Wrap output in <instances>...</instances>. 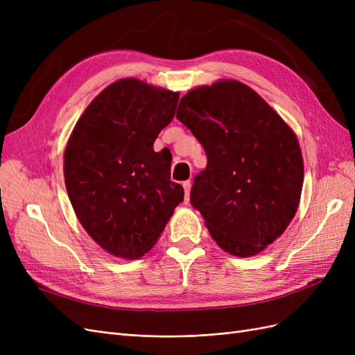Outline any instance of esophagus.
Segmentation results:
<instances>
[{
	"label": "esophagus",
	"mask_w": 355,
	"mask_h": 355,
	"mask_svg": "<svg viewBox=\"0 0 355 355\" xmlns=\"http://www.w3.org/2000/svg\"><path fill=\"white\" fill-rule=\"evenodd\" d=\"M184 189H185V202L189 201V192H191V182H184Z\"/></svg>",
	"instance_id": "esophagus-1"
}]
</instances>
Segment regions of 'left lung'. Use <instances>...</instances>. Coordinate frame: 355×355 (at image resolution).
Returning <instances> with one entry per match:
<instances>
[{
    "instance_id": "1",
    "label": "left lung",
    "mask_w": 355,
    "mask_h": 355,
    "mask_svg": "<svg viewBox=\"0 0 355 355\" xmlns=\"http://www.w3.org/2000/svg\"><path fill=\"white\" fill-rule=\"evenodd\" d=\"M176 118L207 155L191 204L227 253L262 252L295 218L304 185L297 137L259 94L235 80L189 90Z\"/></svg>"
}]
</instances>
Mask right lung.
Masks as SVG:
<instances>
[{"label":"right lung","mask_w":355,"mask_h":355,"mask_svg":"<svg viewBox=\"0 0 355 355\" xmlns=\"http://www.w3.org/2000/svg\"><path fill=\"white\" fill-rule=\"evenodd\" d=\"M178 101V92L118 80L71 133L63 155L68 197L83 228L114 256L137 259L151 250L184 201V188L170 180L171 158L154 151Z\"/></svg>","instance_id":"1"}]
</instances>
